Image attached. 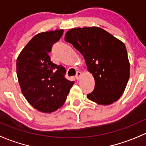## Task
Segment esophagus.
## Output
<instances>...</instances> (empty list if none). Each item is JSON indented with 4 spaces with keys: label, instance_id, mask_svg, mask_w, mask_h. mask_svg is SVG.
<instances>
[{
    "label": "esophagus",
    "instance_id": "obj_1",
    "mask_svg": "<svg viewBox=\"0 0 146 146\" xmlns=\"http://www.w3.org/2000/svg\"><path fill=\"white\" fill-rule=\"evenodd\" d=\"M81 76H82L81 72L78 71L77 73H76V80H80V77H81Z\"/></svg>",
    "mask_w": 146,
    "mask_h": 146
}]
</instances>
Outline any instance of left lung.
Returning <instances> with one entry per match:
<instances>
[{"instance_id":"8db88e82","label":"left lung","mask_w":146,"mask_h":146,"mask_svg":"<svg viewBox=\"0 0 146 146\" xmlns=\"http://www.w3.org/2000/svg\"><path fill=\"white\" fill-rule=\"evenodd\" d=\"M64 39L83 56L95 79V89L87 98L101 105L118 100L130 76L124 44L98 27L73 28L66 32Z\"/></svg>"}]
</instances>
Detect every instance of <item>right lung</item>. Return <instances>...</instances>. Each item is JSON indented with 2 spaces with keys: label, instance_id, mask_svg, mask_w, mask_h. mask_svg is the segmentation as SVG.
<instances>
[{
  "label": "right lung",
  "instance_id": "obj_1",
  "mask_svg": "<svg viewBox=\"0 0 146 146\" xmlns=\"http://www.w3.org/2000/svg\"><path fill=\"white\" fill-rule=\"evenodd\" d=\"M64 29L35 35L17 58V76L21 91L38 111L51 113L64 104L74 81L64 77L66 69L54 64L48 53L61 37Z\"/></svg>",
  "mask_w": 146,
  "mask_h": 146
}]
</instances>
